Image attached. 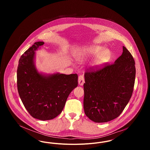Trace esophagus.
I'll return each instance as SVG.
<instances>
[{
	"mask_svg": "<svg viewBox=\"0 0 150 150\" xmlns=\"http://www.w3.org/2000/svg\"><path fill=\"white\" fill-rule=\"evenodd\" d=\"M85 82L84 77L83 75H80L78 78L79 84L80 86H83Z\"/></svg>",
	"mask_w": 150,
	"mask_h": 150,
	"instance_id": "esophagus-1",
	"label": "esophagus"
}]
</instances>
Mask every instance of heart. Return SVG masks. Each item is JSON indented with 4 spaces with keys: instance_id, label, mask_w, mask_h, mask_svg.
<instances>
[{
    "instance_id": "obj_1",
    "label": "heart",
    "mask_w": 150,
    "mask_h": 150,
    "mask_svg": "<svg viewBox=\"0 0 150 150\" xmlns=\"http://www.w3.org/2000/svg\"><path fill=\"white\" fill-rule=\"evenodd\" d=\"M94 61V64L100 66L105 64L111 57L110 50L97 45H91L79 50L76 56L78 59H85L98 55Z\"/></svg>"
}]
</instances>
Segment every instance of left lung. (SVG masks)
Returning <instances> with one entry per match:
<instances>
[{"label": "left lung", "instance_id": "8db88e82", "mask_svg": "<svg viewBox=\"0 0 150 150\" xmlns=\"http://www.w3.org/2000/svg\"><path fill=\"white\" fill-rule=\"evenodd\" d=\"M122 53L114 64L90 68L84 74V110L96 122L117 117L130 99L136 78L135 61L122 47Z\"/></svg>", "mask_w": 150, "mask_h": 150}]
</instances>
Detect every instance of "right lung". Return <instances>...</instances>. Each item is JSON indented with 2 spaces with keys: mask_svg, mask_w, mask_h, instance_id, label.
I'll list each match as a JSON object with an SVG mask.
<instances>
[{
  "mask_svg": "<svg viewBox=\"0 0 150 150\" xmlns=\"http://www.w3.org/2000/svg\"><path fill=\"white\" fill-rule=\"evenodd\" d=\"M44 44L35 42L22 55L17 83L20 98L30 115L48 120L61 113L70 93L78 86V76L59 73L44 75L38 72L34 64L35 52Z\"/></svg>",
  "mask_w": 150,
  "mask_h": 150,
  "instance_id": "obj_1",
  "label": "right lung"
}]
</instances>
